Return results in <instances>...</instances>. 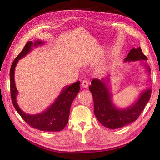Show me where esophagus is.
Returning <instances> with one entry per match:
<instances>
[{
	"label": "esophagus",
	"instance_id": "esophagus-1",
	"mask_svg": "<svg viewBox=\"0 0 160 160\" xmlns=\"http://www.w3.org/2000/svg\"><path fill=\"white\" fill-rule=\"evenodd\" d=\"M81 86L84 88H88V87H89V82L87 80L82 81V83H81Z\"/></svg>",
	"mask_w": 160,
	"mask_h": 160
}]
</instances>
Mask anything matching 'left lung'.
<instances>
[{
	"label": "left lung",
	"mask_w": 160,
	"mask_h": 160,
	"mask_svg": "<svg viewBox=\"0 0 160 160\" xmlns=\"http://www.w3.org/2000/svg\"><path fill=\"white\" fill-rule=\"evenodd\" d=\"M147 58L142 52L140 47L132 48L124 62L142 61L146 70L151 74V69L145 62ZM109 78L108 76L99 80L94 78L91 81L89 90L92 93L94 103V113L97 120L104 127L111 129L123 127L135 122L140 116L144 108L150 100L152 90L148 88L139 96L138 100L131 106L120 108L115 106L112 101V93L109 86Z\"/></svg>",
	"instance_id": "8db88e82"
}]
</instances>
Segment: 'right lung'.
I'll list each match as a JSON object with an SVG mask.
<instances>
[{
  "label": "right lung",
  "mask_w": 160,
  "mask_h": 160,
  "mask_svg": "<svg viewBox=\"0 0 160 160\" xmlns=\"http://www.w3.org/2000/svg\"><path fill=\"white\" fill-rule=\"evenodd\" d=\"M44 43L45 42L40 40H35L34 42H28L22 52L13 60L9 73L12 100L17 112L32 127L42 131H60L63 130L69 121L71 105L80 91V81L64 87L53 103L40 113L35 115L26 113L20 109L17 103L16 96L18 92L16 87L14 80V71L16 64L19 60L31 52L33 47L43 45Z\"/></svg>",
  "instance_id": "1"
}]
</instances>
